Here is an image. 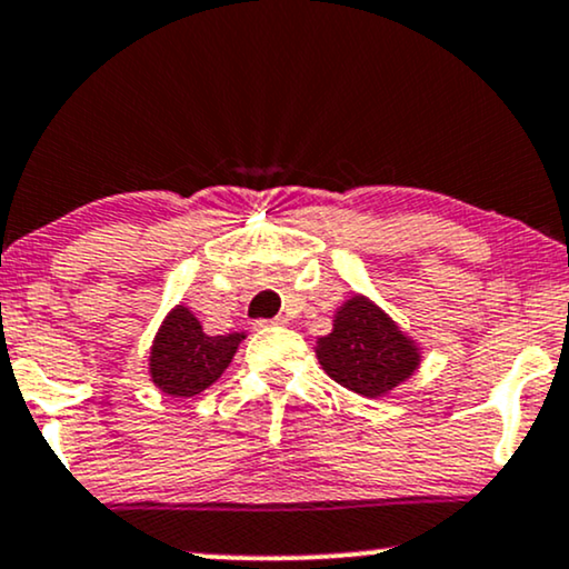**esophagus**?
Returning a JSON list of instances; mask_svg holds the SVG:
<instances>
[{"mask_svg": "<svg viewBox=\"0 0 569 569\" xmlns=\"http://www.w3.org/2000/svg\"><path fill=\"white\" fill-rule=\"evenodd\" d=\"M284 325H287V319H282V317L258 319V321H256V327H261V329H266V327H284Z\"/></svg>", "mask_w": 569, "mask_h": 569, "instance_id": "34e87169", "label": "esophagus"}]
</instances>
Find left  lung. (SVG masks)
Instances as JSON below:
<instances>
[{"mask_svg":"<svg viewBox=\"0 0 569 569\" xmlns=\"http://www.w3.org/2000/svg\"><path fill=\"white\" fill-rule=\"evenodd\" d=\"M317 353L335 382L369 398L392 390L419 367L411 340L359 296L340 308L335 329L319 340Z\"/></svg>","mask_w":569,"mask_h":569,"instance_id":"1","label":"left lung"}]
</instances>
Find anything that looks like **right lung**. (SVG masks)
Masks as SVG:
<instances>
[{
    "mask_svg": "<svg viewBox=\"0 0 569 569\" xmlns=\"http://www.w3.org/2000/svg\"><path fill=\"white\" fill-rule=\"evenodd\" d=\"M242 338L237 332L210 338L187 308H173L152 342V380L168 396H198L223 375Z\"/></svg>",
    "mask_w": 569,
    "mask_h": 569,
    "instance_id": "add662e5",
    "label": "right lung"
}]
</instances>
